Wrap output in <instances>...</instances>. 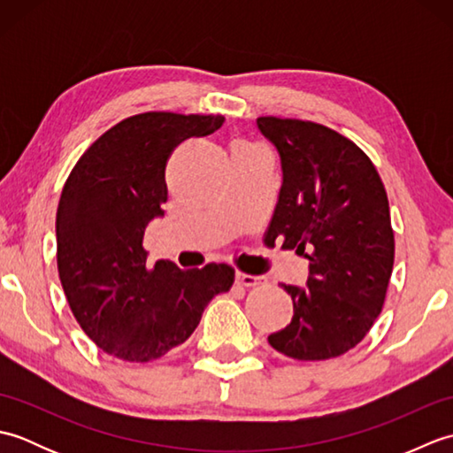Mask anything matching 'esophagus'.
<instances>
[{
	"mask_svg": "<svg viewBox=\"0 0 453 453\" xmlns=\"http://www.w3.org/2000/svg\"><path fill=\"white\" fill-rule=\"evenodd\" d=\"M261 280H263V278L255 276V274H245V273L235 274V282L242 284V286H257V284H261Z\"/></svg>",
	"mask_w": 453,
	"mask_h": 453,
	"instance_id": "esophagus-1",
	"label": "esophagus"
}]
</instances>
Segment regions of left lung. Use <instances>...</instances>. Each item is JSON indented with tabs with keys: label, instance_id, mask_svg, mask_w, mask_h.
Segmentation results:
<instances>
[{
	"label": "left lung",
	"instance_id": "8db88e82",
	"mask_svg": "<svg viewBox=\"0 0 453 453\" xmlns=\"http://www.w3.org/2000/svg\"><path fill=\"white\" fill-rule=\"evenodd\" d=\"M257 127L282 167L266 242L310 261L303 288L282 284L294 315L268 342L296 360L334 358L364 339L386 300L395 255L386 188L368 156L339 132L274 117Z\"/></svg>",
	"mask_w": 453,
	"mask_h": 453
}]
</instances>
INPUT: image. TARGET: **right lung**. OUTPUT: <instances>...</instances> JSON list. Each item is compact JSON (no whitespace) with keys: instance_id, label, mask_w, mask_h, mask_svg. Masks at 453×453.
Here are the masks:
<instances>
[{"instance_id":"obj_1","label":"right lung","mask_w":453,"mask_h":453,"mask_svg":"<svg viewBox=\"0 0 453 453\" xmlns=\"http://www.w3.org/2000/svg\"><path fill=\"white\" fill-rule=\"evenodd\" d=\"M224 117L143 112L107 130L75 163L56 214L58 273L89 339L128 362L161 358L195 333L206 305L234 284L226 263L146 266L143 232L163 218L165 165L177 143Z\"/></svg>"}]
</instances>
